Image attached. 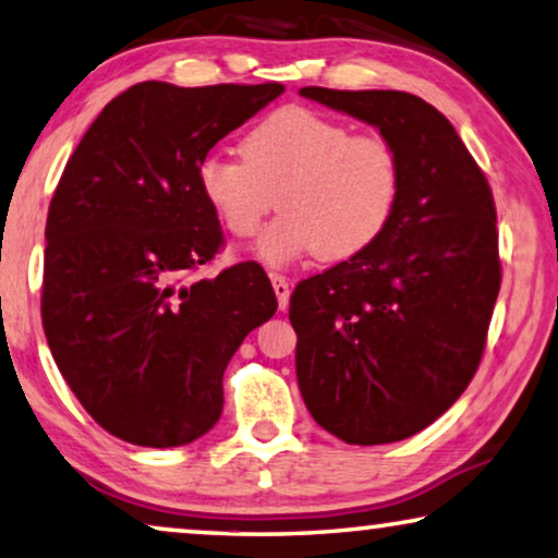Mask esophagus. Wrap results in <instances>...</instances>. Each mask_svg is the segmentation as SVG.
Returning a JSON list of instances; mask_svg holds the SVG:
<instances>
[{"label":"esophagus","instance_id":"34e87169","mask_svg":"<svg viewBox=\"0 0 558 558\" xmlns=\"http://www.w3.org/2000/svg\"><path fill=\"white\" fill-rule=\"evenodd\" d=\"M269 277H271L274 292H277V299H279V310H287L289 294H292V289H289V279L281 277V274H269Z\"/></svg>","mask_w":558,"mask_h":558}]
</instances>
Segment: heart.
<instances>
[{
  "instance_id": "heart-1",
  "label": "heart",
  "mask_w": 558,
  "mask_h": 558,
  "mask_svg": "<svg viewBox=\"0 0 558 558\" xmlns=\"http://www.w3.org/2000/svg\"><path fill=\"white\" fill-rule=\"evenodd\" d=\"M198 185L236 239L254 236L279 204L284 214L256 244L264 262L314 252L339 262L365 252L390 226L402 160L383 135L354 133L342 120L287 105L244 135L241 158H206Z\"/></svg>"
}]
</instances>
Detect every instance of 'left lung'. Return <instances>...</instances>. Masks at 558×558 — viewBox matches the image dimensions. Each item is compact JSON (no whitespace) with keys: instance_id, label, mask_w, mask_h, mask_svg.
<instances>
[{"instance_id":"1","label":"left lung","mask_w":558,"mask_h":558,"mask_svg":"<svg viewBox=\"0 0 558 558\" xmlns=\"http://www.w3.org/2000/svg\"><path fill=\"white\" fill-rule=\"evenodd\" d=\"M299 95L375 125L402 160L383 236L294 289L299 390L350 446L405 440L463 395L486 350L500 289L494 193L450 120L417 95Z\"/></svg>"}]
</instances>
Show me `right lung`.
<instances>
[{
  "instance_id": "add662e5",
  "label": "right lung",
  "mask_w": 558,
  "mask_h": 558,
  "mask_svg": "<svg viewBox=\"0 0 558 558\" xmlns=\"http://www.w3.org/2000/svg\"><path fill=\"white\" fill-rule=\"evenodd\" d=\"M284 85L138 83L105 105L64 166L45 226L43 327L95 423L145 448L211 430L223 369L271 319L256 262L181 284L223 246L198 168Z\"/></svg>"
}]
</instances>
